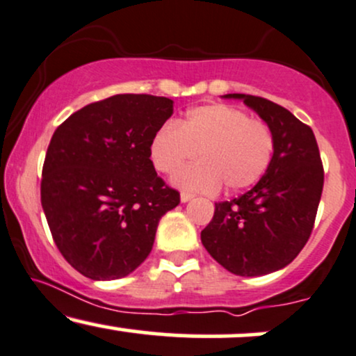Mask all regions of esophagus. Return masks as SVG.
<instances>
[{
  "label": "esophagus",
  "instance_id": "34e87169",
  "mask_svg": "<svg viewBox=\"0 0 356 356\" xmlns=\"http://www.w3.org/2000/svg\"><path fill=\"white\" fill-rule=\"evenodd\" d=\"M192 197H194V194H191V192H181V200H182V202H189Z\"/></svg>",
  "mask_w": 356,
  "mask_h": 356
}]
</instances>
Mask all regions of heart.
Returning <instances> with one entry per match:
<instances>
[{"label": "heart", "instance_id": "b5f03b06", "mask_svg": "<svg viewBox=\"0 0 356 356\" xmlns=\"http://www.w3.org/2000/svg\"><path fill=\"white\" fill-rule=\"evenodd\" d=\"M275 132L262 119H252L243 109L227 104L200 106L189 111L179 124L162 126L151 143V159L159 172L170 174L194 159L174 175L179 187L227 192L252 187L272 164Z\"/></svg>", "mask_w": 356, "mask_h": 356}]
</instances>
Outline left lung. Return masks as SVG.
<instances>
[{
    "label": "left lung",
    "mask_w": 356,
    "mask_h": 356,
    "mask_svg": "<svg viewBox=\"0 0 356 356\" xmlns=\"http://www.w3.org/2000/svg\"><path fill=\"white\" fill-rule=\"evenodd\" d=\"M243 99L275 132V154L255 187L217 202L200 232L205 250L229 272L257 277L284 268L300 254L314 230L323 191V164L310 126L265 97Z\"/></svg>",
    "instance_id": "8db88e82"
}]
</instances>
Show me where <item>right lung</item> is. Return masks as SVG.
I'll return each instance as SVG.
<instances>
[{
  "instance_id": "add662e5",
  "label": "right lung",
  "mask_w": 356,
  "mask_h": 356,
  "mask_svg": "<svg viewBox=\"0 0 356 356\" xmlns=\"http://www.w3.org/2000/svg\"><path fill=\"white\" fill-rule=\"evenodd\" d=\"M172 99L115 94L76 111L54 131L42 164L41 205L61 255L84 277L114 280L151 254L161 217L181 194L151 161Z\"/></svg>"
}]
</instances>
